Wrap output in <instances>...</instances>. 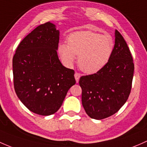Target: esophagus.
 Segmentation results:
<instances>
[{"label":"esophagus","mask_w":147,"mask_h":147,"mask_svg":"<svg viewBox=\"0 0 147 147\" xmlns=\"http://www.w3.org/2000/svg\"><path fill=\"white\" fill-rule=\"evenodd\" d=\"M80 74L78 73V72H75V80H76V82L78 83L79 82V80H80Z\"/></svg>","instance_id":"34e87169"}]
</instances>
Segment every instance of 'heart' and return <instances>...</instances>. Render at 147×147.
<instances>
[{
	"label": "heart",
	"mask_w": 147,
	"mask_h": 147,
	"mask_svg": "<svg viewBox=\"0 0 147 147\" xmlns=\"http://www.w3.org/2000/svg\"><path fill=\"white\" fill-rule=\"evenodd\" d=\"M67 44L58 46V53L67 66H72L79 55L78 65L86 73H95L110 61L114 50V41L109 35L90 31L72 33L67 36Z\"/></svg>",
	"instance_id": "b5f03b06"
}]
</instances>
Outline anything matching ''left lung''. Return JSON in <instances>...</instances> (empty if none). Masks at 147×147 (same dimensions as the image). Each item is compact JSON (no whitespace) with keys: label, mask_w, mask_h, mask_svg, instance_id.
Masks as SVG:
<instances>
[{"label":"left lung","mask_w":147,"mask_h":147,"mask_svg":"<svg viewBox=\"0 0 147 147\" xmlns=\"http://www.w3.org/2000/svg\"><path fill=\"white\" fill-rule=\"evenodd\" d=\"M110 61L92 75L81 77L82 102L90 118L102 120L120 110L129 97L132 88L134 63L129 49L118 30Z\"/></svg>","instance_id":"8db88e82"}]
</instances>
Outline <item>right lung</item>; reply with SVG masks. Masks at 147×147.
<instances>
[{"label": "right lung", "mask_w": 147, "mask_h": 147, "mask_svg": "<svg viewBox=\"0 0 147 147\" xmlns=\"http://www.w3.org/2000/svg\"><path fill=\"white\" fill-rule=\"evenodd\" d=\"M59 35L50 22L38 26L20 43L12 59L17 96L29 111L41 115L57 112L76 83L75 71L58 58Z\"/></svg>", "instance_id": "1"}]
</instances>
